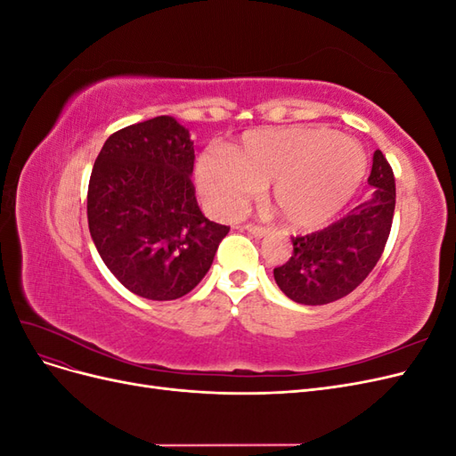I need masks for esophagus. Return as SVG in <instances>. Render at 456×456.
Instances as JSON below:
<instances>
[{
  "label": "esophagus",
  "instance_id": "obj_1",
  "mask_svg": "<svg viewBox=\"0 0 456 456\" xmlns=\"http://www.w3.org/2000/svg\"><path fill=\"white\" fill-rule=\"evenodd\" d=\"M241 230H245L247 233H251V236H255V238H262V236H266V233H268V228L258 226V224H245Z\"/></svg>",
  "mask_w": 456,
  "mask_h": 456
}]
</instances>
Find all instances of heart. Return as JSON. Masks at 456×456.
I'll return each mask as SVG.
<instances>
[{"mask_svg":"<svg viewBox=\"0 0 456 456\" xmlns=\"http://www.w3.org/2000/svg\"><path fill=\"white\" fill-rule=\"evenodd\" d=\"M363 150L325 127L255 131L241 146L205 151L196 181L207 207L220 216L236 213L256 188L268 184V200L285 224L320 226L337 215L360 188Z\"/></svg>","mask_w":456,"mask_h":456,"instance_id":"heart-1","label":"heart"}]
</instances>
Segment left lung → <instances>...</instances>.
Here are the masks:
<instances>
[{"label": "left lung", "instance_id": "8db88e82", "mask_svg": "<svg viewBox=\"0 0 456 456\" xmlns=\"http://www.w3.org/2000/svg\"><path fill=\"white\" fill-rule=\"evenodd\" d=\"M372 196L329 224L293 236V255L273 268V280L298 305L322 306L350 295L379 258L390 236L395 209V178L380 150L372 156Z\"/></svg>", "mask_w": 456, "mask_h": 456}]
</instances>
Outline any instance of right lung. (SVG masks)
Wrapping results in <instances>:
<instances>
[{"label": "right lung", "mask_w": 456, "mask_h": 456, "mask_svg": "<svg viewBox=\"0 0 456 456\" xmlns=\"http://www.w3.org/2000/svg\"><path fill=\"white\" fill-rule=\"evenodd\" d=\"M194 159L188 129L158 116L110 134L93 165L91 238L118 281L142 298L190 293L230 232L200 209Z\"/></svg>", "instance_id": "1"}]
</instances>
